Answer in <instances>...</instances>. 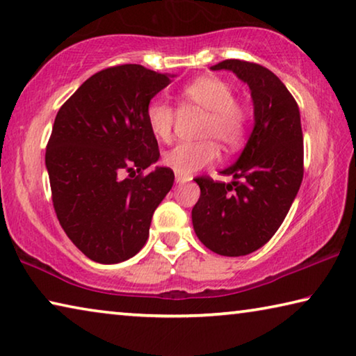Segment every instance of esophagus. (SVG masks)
Returning a JSON list of instances; mask_svg holds the SVG:
<instances>
[{
	"instance_id": "34e87169",
	"label": "esophagus",
	"mask_w": 356,
	"mask_h": 356,
	"mask_svg": "<svg viewBox=\"0 0 356 356\" xmlns=\"http://www.w3.org/2000/svg\"><path fill=\"white\" fill-rule=\"evenodd\" d=\"M190 177H185V176H180V174H176V184H185L188 182Z\"/></svg>"
}]
</instances>
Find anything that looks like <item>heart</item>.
<instances>
[{"label": "heart", "instance_id": "obj_1", "mask_svg": "<svg viewBox=\"0 0 356 356\" xmlns=\"http://www.w3.org/2000/svg\"><path fill=\"white\" fill-rule=\"evenodd\" d=\"M233 88L223 79L202 76L195 79L179 92L182 109H198L202 112L200 138L204 140L195 144H177L163 154V163L180 176H190L201 168L212 165L218 156V145L233 150L242 143L247 129V111L233 99ZM176 112L160 99L150 101L145 111V120L155 138L168 140L171 138ZM214 140L212 141L211 139Z\"/></svg>", "mask_w": 356, "mask_h": 356}]
</instances>
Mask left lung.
I'll list each match as a JSON object with an SVG mask.
<instances>
[{"label":"left lung","instance_id":"left-lung-1","mask_svg":"<svg viewBox=\"0 0 356 356\" xmlns=\"http://www.w3.org/2000/svg\"><path fill=\"white\" fill-rule=\"evenodd\" d=\"M212 71H231L247 83L253 128L233 165L220 171L229 184L200 177L201 196L191 211L195 233L209 250L244 257L273 238L302 182V129L295 98L266 67L225 60Z\"/></svg>","mask_w":356,"mask_h":356}]
</instances>
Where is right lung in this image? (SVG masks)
<instances>
[{
	"mask_svg": "<svg viewBox=\"0 0 356 356\" xmlns=\"http://www.w3.org/2000/svg\"><path fill=\"white\" fill-rule=\"evenodd\" d=\"M172 77L140 65L107 67L87 79L55 117L46 150L54 207L67 238L93 261L115 264L136 255L172 188L169 168L143 176L160 158L145 111Z\"/></svg>",
	"mask_w": 356,
	"mask_h": 356,
	"instance_id": "add662e5",
	"label": "right lung"
}]
</instances>
